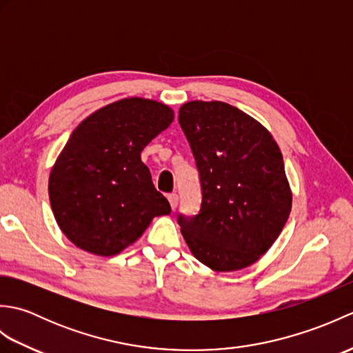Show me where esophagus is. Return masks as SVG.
<instances>
[{
	"instance_id": "1",
	"label": "esophagus",
	"mask_w": 353,
	"mask_h": 353,
	"mask_svg": "<svg viewBox=\"0 0 353 353\" xmlns=\"http://www.w3.org/2000/svg\"><path fill=\"white\" fill-rule=\"evenodd\" d=\"M168 201H170L171 209H176V208H177V203H179V196H177V194H170V196H168Z\"/></svg>"
}]
</instances>
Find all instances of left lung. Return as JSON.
<instances>
[{
  "label": "left lung",
  "instance_id": "left-lung-1",
  "mask_svg": "<svg viewBox=\"0 0 353 353\" xmlns=\"http://www.w3.org/2000/svg\"><path fill=\"white\" fill-rule=\"evenodd\" d=\"M179 123L200 172L201 208L179 216L191 253L214 272L254 264L287 223L292 192L281 148L253 117L223 101H188Z\"/></svg>",
  "mask_w": 353,
  "mask_h": 353
}]
</instances>
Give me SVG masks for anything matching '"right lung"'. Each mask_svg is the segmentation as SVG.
<instances>
[{"instance_id": "right-lung-1", "label": "right lung", "mask_w": 353, "mask_h": 353, "mask_svg": "<svg viewBox=\"0 0 353 353\" xmlns=\"http://www.w3.org/2000/svg\"><path fill=\"white\" fill-rule=\"evenodd\" d=\"M174 119L161 101L129 97L81 121L52 165L48 196L62 234L79 249L114 256L168 215L141 152Z\"/></svg>"}]
</instances>
